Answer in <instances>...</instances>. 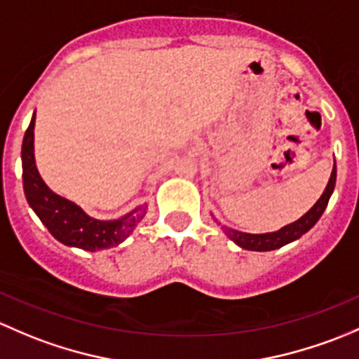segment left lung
I'll list each match as a JSON object with an SVG mask.
<instances>
[{
	"instance_id": "obj_1",
	"label": "left lung",
	"mask_w": 359,
	"mask_h": 359,
	"mask_svg": "<svg viewBox=\"0 0 359 359\" xmlns=\"http://www.w3.org/2000/svg\"><path fill=\"white\" fill-rule=\"evenodd\" d=\"M335 178H337V165L334 162V169H332L330 180H328L325 191L321 194V197L318 198L316 204L304 214V216L299 217L294 223L287 224V226L280 228L278 231H269V233H245V231L233 230V228L221 226V230L224 231V235L235 242L236 245L242 247L245 250H257V252H268V250L280 249V247L287 245V243L294 242V240L301 238L302 235L308 233L313 226L316 224V221L320 219L323 210L327 209L328 201H330L332 194H334L335 188ZM214 221L217 223V219L214 217ZM221 224V223H217Z\"/></svg>"
}]
</instances>
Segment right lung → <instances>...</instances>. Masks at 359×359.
<instances>
[{"label": "right lung", "instance_id": "add662e5", "mask_svg": "<svg viewBox=\"0 0 359 359\" xmlns=\"http://www.w3.org/2000/svg\"><path fill=\"white\" fill-rule=\"evenodd\" d=\"M34 123L36 112L22 142V181L25 198L36 216L58 242L67 247L97 252L123 243L145 217L147 204L135 207L117 219H97L88 216L76 202L55 194L36 168Z\"/></svg>", "mask_w": 359, "mask_h": 359}]
</instances>
